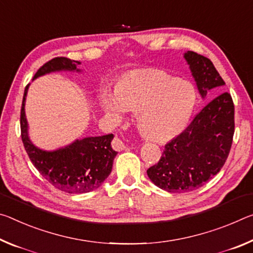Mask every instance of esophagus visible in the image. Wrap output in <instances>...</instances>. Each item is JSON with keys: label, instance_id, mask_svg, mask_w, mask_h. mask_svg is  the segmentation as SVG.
<instances>
[{"label": "esophagus", "instance_id": "1", "mask_svg": "<svg viewBox=\"0 0 253 253\" xmlns=\"http://www.w3.org/2000/svg\"><path fill=\"white\" fill-rule=\"evenodd\" d=\"M112 147H113L114 150L117 151H121L124 150V149H126V143L122 141V139H120L119 136H115L113 139V141H112Z\"/></svg>", "mask_w": 253, "mask_h": 253}]
</instances>
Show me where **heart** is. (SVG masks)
I'll use <instances>...</instances> for the list:
<instances>
[{
  "label": "heart",
  "instance_id": "b5f03b06",
  "mask_svg": "<svg viewBox=\"0 0 253 253\" xmlns=\"http://www.w3.org/2000/svg\"><path fill=\"white\" fill-rule=\"evenodd\" d=\"M195 99L188 82L161 70L130 74L118 82L115 90L101 94L102 105L111 114L138 111L140 129L156 141L171 139L185 129Z\"/></svg>",
  "mask_w": 253,
  "mask_h": 253
}]
</instances>
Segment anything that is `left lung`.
Here are the masks:
<instances>
[{"label":"left lung","mask_w":253,"mask_h":253,"mask_svg":"<svg viewBox=\"0 0 253 253\" xmlns=\"http://www.w3.org/2000/svg\"><path fill=\"white\" fill-rule=\"evenodd\" d=\"M185 59L203 97L210 89L221 90L225 85L209 58L187 51ZM233 134V99L231 94L223 92L203 107L179 135L166 144L158 163L147 170L148 177L169 193L200 188L224 166Z\"/></svg>","instance_id":"left-lung-1"}]
</instances>
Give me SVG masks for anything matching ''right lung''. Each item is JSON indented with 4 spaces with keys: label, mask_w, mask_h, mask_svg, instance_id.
I'll return each instance as SVG.
<instances>
[{
    "label": "right lung",
    "mask_w": 253,
    "mask_h": 253,
    "mask_svg": "<svg viewBox=\"0 0 253 253\" xmlns=\"http://www.w3.org/2000/svg\"><path fill=\"white\" fill-rule=\"evenodd\" d=\"M80 61L66 57H56L37 70L33 78L56 70H78ZM29 85L22 99L20 126L24 149L31 163L53 187L69 194L88 193L98 188L112 171L118 152L111 146L113 134L90 136L76 140L70 146L56 151H42L33 146L28 138L24 102Z\"/></svg>",
    "instance_id": "1"
}]
</instances>
